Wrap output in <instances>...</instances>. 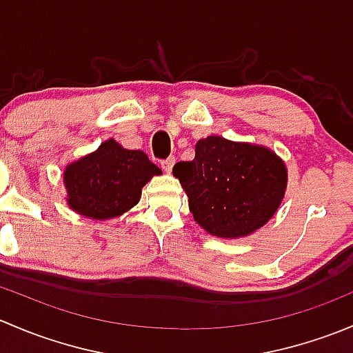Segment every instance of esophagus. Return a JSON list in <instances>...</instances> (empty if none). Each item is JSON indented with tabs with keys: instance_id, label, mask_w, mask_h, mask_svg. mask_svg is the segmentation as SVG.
I'll return each instance as SVG.
<instances>
[{
	"instance_id": "1",
	"label": "esophagus",
	"mask_w": 353,
	"mask_h": 353,
	"mask_svg": "<svg viewBox=\"0 0 353 353\" xmlns=\"http://www.w3.org/2000/svg\"><path fill=\"white\" fill-rule=\"evenodd\" d=\"M174 163H176V157H169V159L162 160V169H163V172L169 174L170 170H172Z\"/></svg>"
}]
</instances>
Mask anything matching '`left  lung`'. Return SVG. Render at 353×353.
<instances>
[{"label":"left lung","mask_w":353,"mask_h":353,"mask_svg":"<svg viewBox=\"0 0 353 353\" xmlns=\"http://www.w3.org/2000/svg\"><path fill=\"white\" fill-rule=\"evenodd\" d=\"M172 174L186 191L198 225L223 239L261 229L287 190V167L275 152L222 137L199 140L194 159L177 162Z\"/></svg>","instance_id":"left-lung-1"}]
</instances>
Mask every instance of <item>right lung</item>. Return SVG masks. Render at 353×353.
I'll return each instance as SVG.
<instances>
[{
    "mask_svg": "<svg viewBox=\"0 0 353 353\" xmlns=\"http://www.w3.org/2000/svg\"><path fill=\"white\" fill-rule=\"evenodd\" d=\"M162 170L141 150H126L116 140L104 141L92 154L66 165L63 181L73 212L109 220L133 208L141 188Z\"/></svg>",
    "mask_w": 353,
    "mask_h": 353,
    "instance_id": "add662e5",
    "label": "right lung"
}]
</instances>
